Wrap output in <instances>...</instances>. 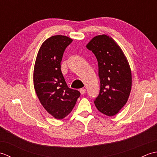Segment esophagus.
Instances as JSON below:
<instances>
[{"label": "esophagus", "instance_id": "34e87169", "mask_svg": "<svg viewBox=\"0 0 157 157\" xmlns=\"http://www.w3.org/2000/svg\"><path fill=\"white\" fill-rule=\"evenodd\" d=\"M79 92H80L81 94H85V92H86V90L84 88H82V89L79 90Z\"/></svg>", "mask_w": 157, "mask_h": 157}]
</instances>
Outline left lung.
<instances>
[{
  "instance_id": "left-lung-1",
  "label": "left lung",
  "mask_w": 157,
  "mask_h": 157,
  "mask_svg": "<svg viewBox=\"0 0 157 157\" xmlns=\"http://www.w3.org/2000/svg\"><path fill=\"white\" fill-rule=\"evenodd\" d=\"M86 48L96 56L101 89L94 104L98 111L114 116L124 106L132 89V71L125 55L114 40L107 35L96 36Z\"/></svg>"
}]
</instances>
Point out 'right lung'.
I'll return each instance as SVG.
<instances>
[{"instance_id":"add662e5","label":"right lung","mask_w":157,"mask_h":157,"mask_svg":"<svg viewBox=\"0 0 157 157\" xmlns=\"http://www.w3.org/2000/svg\"><path fill=\"white\" fill-rule=\"evenodd\" d=\"M73 40L62 35L52 36L42 43L36 56L34 69V86L46 111L56 119L71 112L79 91L68 88L61 69V62L67 46Z\"/></svg>"}]
</instances>
